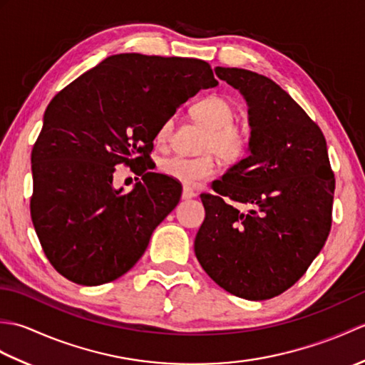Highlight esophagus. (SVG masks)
<instances>
[{"instance_id": "1", "label": "esophagus", "mask_w": 365, "mask_h": 365, "mask_svg": "<svg viewBox=\"0 0 365 365\" xmlns=\"http://www.w3.org/2000/svg\"><path fill=\"white\" fill-rule=\"evenodd\" d=\"M197 195L192 190H190V188H183V191H182V197L183 199H192V197H196Z\"/></svg>"}]
</instances>
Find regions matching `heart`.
Wrapping results in <instances>:
<instances>
[{"mask_svg": "<svg viewBox=\"0 0 365 365\" xmlns=\"http://www.w3.org/2000/svg\"><path fill=\"white\" fill-rule=\"evenodd\" d=\"M192 119L207 128L200 150L213 152L226 163H237L246 157L251 145V131L247 125L235 119V108L226 97L210 94L191 106ZM173 119H166L161 123L155 135V143L165 145L170 133H173ZM160 173L183 185H197L210 178L218 163L212 153L200 155V157H182V155H170L160 161Z\"/></svg>", "mask_w": 365, "mask_h": 365, "instance_id": "heart-1", "label": "heart"}]
</instances>
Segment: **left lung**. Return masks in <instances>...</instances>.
Here are the masks:
<instances>
[{
  "mask_svg": "<svg viewBox=\"0 0 365 365\" xmlns=\"http://www.w3.org/2000/svg\"><path fill=\"white\" fill-rule=\"evenodd\" d=\"M215 72L250 106L251 155L212 185L215 195H200L205 220L195 252L224 290L269 299L306 273L329 235L336 178L327 139L273 80L235 67Z\"/></svg>",
  "mask_w": 365,
  "mask_h": 365,
  "instance_id": "left-lung-1",
  "label": "left lung"
}]
</instances>
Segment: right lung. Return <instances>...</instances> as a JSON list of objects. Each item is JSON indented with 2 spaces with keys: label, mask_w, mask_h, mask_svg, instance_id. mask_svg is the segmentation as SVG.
Returning <instances> with one entry per match:
<instances>
[{
  "label": "right lung",
  "mask_w": 365,
  "mask_h": 365,
  "mask_svg": "<svg viewBox=\"0 0 365 365\" xmlns=\"http://www.w3.org/2000/svg\"><path fill=\"white\" fill-rule=\"evenodd\" d=\"M216 84L202 59L122 53L53 97L31 152V220L59 274L100 285L141 259L182 196L180 183L149 173L155 135L178 105ZM118 164L142 175L127 195L112 188Z\"/></svg>",
  "instance_id": "add662e5"
}]
</instances>
